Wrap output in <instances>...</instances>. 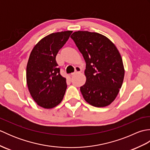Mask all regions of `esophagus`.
<instances>
[{
	"label": "esophagus",
	"mask_w": 150,
	"mask_h": 150,
	"mask_svg": "<svg viewBox=\"0 0 150 150\" xmlns=\"http://www.w3.org/2000/svg\"><path fill=\"white\" fill-rule=\"evenodd\" d=\"M81 71H82V69H81V68H80V67L76 66V67H75V72L71 73V75H74L76 74V73H81Z\"/></svg>",
	"instance_id": "1"
}]
</instances>
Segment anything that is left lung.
<instances>
[{"instance_id":"8db88e82","label":"left lung","mask_w":150,"mask_h":150,"mask_svg":"<svg viewBox=\"0 0 150 150\" xmlns=\"http://www.w3.org/2000/svg\"><path fill=\"white\" fill-rule=\"evenodd\" d=\"M71 38L86 62L85 84L81 87L84 100L101 108L115 99L122 85L124 68L115 45L103 35L78 31Z\"/></svg>"}]
</instances>
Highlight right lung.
<instances>
[{"instance_id":"add662e5","label":"right lung","mask_w":150,"mask_h":150,"mask_svg":"<svg viewBox=\"0 0 150 150\" xmlns=\"http://www.w3.org/2000/svg\"><path fill=\"white\" fill-rule=\"evenodd\" d=\"M72 31L53 33L34 46L26 67V82L37 105L51 109L63 99L67 88L66 78L60 74L56 56L68 40Z\"/></svg>"}]
</instances>
